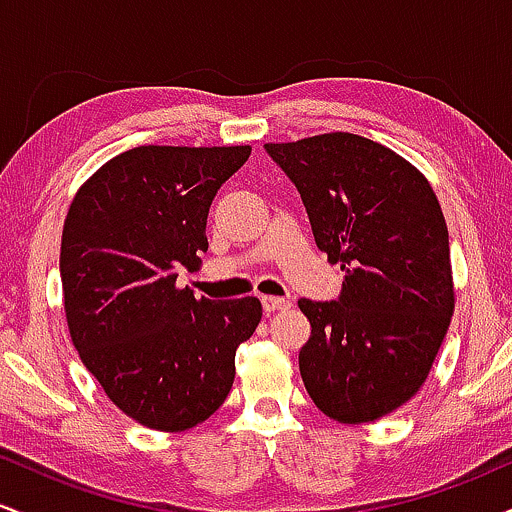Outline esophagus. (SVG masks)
Segmentation results:
<instances>
[{"mask_svg": "<svg viewBox=\"0 0 512 512\" xmlns=\"http://www.w3.org/2000/svg\"><path fill=\"white\" fill-rule=\"evenodd\" d=\"M289 305L286 298H276V296H262V308L267 310V313H274V310H281Z\"/></svg>", "mask_w": 512, "mask_h": 512, "instance_id": "esophagus-1", "label": "esophagus"}]
</instances>
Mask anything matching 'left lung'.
<instances>
[{
    "mask_svg": "<svg viewBox=\"0 0 512 512\" xmlns=\"http://www.w3.org/2000/svg\"><path fill=\"white\" fill-rule=\"evenodd\" d=\"M264 149L296 185L317 248L344 272L337 301H298L313 327L298 354L305 390L339 424L380 419L424 385L455 308L436 192L358 134Z\"/></svg>",
    "mask_w": 512,
    "mask_h": 512,
    "instance_id": "8db88e82",
    "label": "left lung"
}]
</instances>
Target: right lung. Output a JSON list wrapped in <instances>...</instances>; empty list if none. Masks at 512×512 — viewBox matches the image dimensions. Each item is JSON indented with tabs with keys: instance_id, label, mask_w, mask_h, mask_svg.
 Listing matches in <instances>:
<instances>
[{
	"instance_id": "right-lung-1",
	"label": "right lung",
	"mask_w": 512,
	"mask_h": 512,
	"mask_svg": "<svg viewBox=\"0 0 512 512\" xmlns=\"http://www.w3.org/2000/svg\"><path fill=\"white\" fill-rule=\"evenodd\" d=\"M250 146H137L76 192L62 231L69 334L115 407L146 428L202 424L231 392L236 349L260 325L257 298L178 289L207 252V216Z\"/></svg>"
}]
</instances>
